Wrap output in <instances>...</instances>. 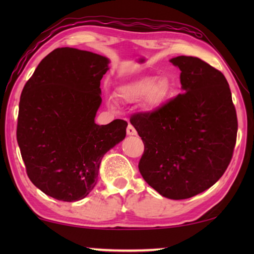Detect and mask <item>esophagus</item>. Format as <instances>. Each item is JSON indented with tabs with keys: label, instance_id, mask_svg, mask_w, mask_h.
I'll list each match as a JSON object with an SVG mask.
<instances>
[{
	"label": "esophagus",
	"instance_id": "esophagus-1",
	"mask_svg": "<svg viewBox=\"0 0 254 254\" xmlns=\"http://www.w3.org/2000/svg\"><path fill=\"white\" fill-rule=\"evenodd\" d=\"M127 135H135L136 134V130L134 128V127L132 126V124H128L127 126Z\"/></svg>",
	"mask_w": 254,
	"mask_h": 254
}]
</instances>
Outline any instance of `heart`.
Instances as JSON below:
<instances>
[{"instance_id": "obj_1", "label": "heart", "mask_w": 254, "mask_h": 254, "mask_svg": "<svg viewBox=\"0 0 254 254\" xmlns=\"http://www.w3.org/2000/svg\"><path fill=\"white\" fill-rule=\"evenodd\" d=\"M169 93V83L157 76H144L122 85L118 95L127 103H134L147 97L150 105H157L165 100Z\"/></svg>"}]
</instances>
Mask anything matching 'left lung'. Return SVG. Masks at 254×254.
I'll return each mask as SVG.
<instances>
[{
	"label": "left lung",
	"instance_id": "obj_1",
	"mask_svg": "<svg viewBox=\"0 0 254 254\" xmlns=\"http://www.w3.org/2000/svg\"><path fill=\"white\" fill-rule=\"evenodd\" d=\"M183 92L152 113L130 122L144 143L139 162L143 179L161 196L186 199L212 187L229 166L238 119L229 83L196 57L178 56Z\"/></svg>",
	"mask_w": 254,
	"mask_h": 254
}]
</instances>
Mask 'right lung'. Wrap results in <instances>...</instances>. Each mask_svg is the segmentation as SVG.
Here are the masks:
<instances>
[{"label": "right lung", "mask_w": 254, "mask_h": 254, "mask_svg": "<svg viewBox=\"0 0 254 254\" xmlns=\"http://www.w3.org/2000/svg\"><path fill=\"white\" fill-rule=\"evenodd\" d=\"M104 56L57 48L46 56L20 97L16 139L30 180L63 201L85 198L104 154L126 137L127 123H95L102 104Z\"/></svg>", "instance_id": "1"}]
</instances>
